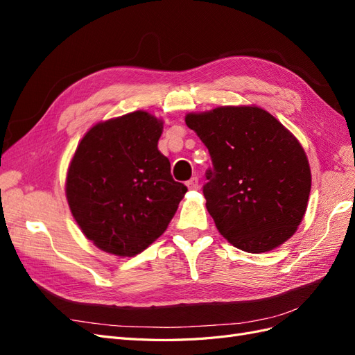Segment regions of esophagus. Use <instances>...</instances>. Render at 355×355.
Here are the masks:
<instances>
[{
  "label": "esophagus",
  "instance_id": "esophagus-1",
  "mask_svg": "<svg viewBox=\"0 0 355 355\" xmlns=\"http://www.w3.org/2000/svg\"><path fill=\"white\" fill-rule=\"evenodd\" d=\"M187 187L189 189H197L198 188V178L197 176H192L188 182H187Z\"/></svg>",
  "mask_w": 355,
  "mask_h": 355
}]
</instances>
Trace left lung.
<instances>
[{"mask_svg":"<svg viewBox=\"0 0 355 355\" xmlns=\"http://www.w3.org/2000/svg\"><path fill=\"white\" fill-rule=\"evenodd\" d=\"M209 149L202 187L219 232L249 253L272 250L295 234L311 192L306 155L296 137L257 106L188 114Z\"/></svg>","mask_w":355,"mask_h":355,"instance_id":"left-lung-1","label":"left lung"}]
</instances>
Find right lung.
I'll list each match as a JSON object with an SVG mask.
<instances>
[{
    "label": "right lung",
    "mask_w": 355,
    "mask_h": 355,
    "mask_svg": "<svg viewBox=\"0 0 355 355\" xmlns=\"http://www.w3.org/2000/svg\"><path fill=\"white\" fill-rule=\"evenodd\" d=\"M163 123L144 111L96 124L71 161L67 198L85 237L116 256L155 241L188 188L158 151Z\"/></svg>",
    "instance_id": "right-lung-1"
}]
</instances>
